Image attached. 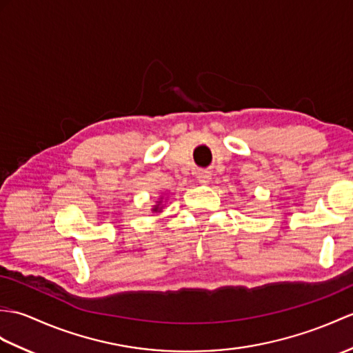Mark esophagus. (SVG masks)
Segmentation results:
<instances>
[{"instance_id": "1", "label": "esophagus", "mask_w": 353, "mask_h": 353, "mask_svg": "<svg viewBox=\"0 0 353 353\" xmlns=\"http://www.w3.org/2000/svg\"><path fill=\"white\" fill-rule=\"evenodd\" d=\"M196 180H199L200 183H203V185H206V183H209L210 182V179H212V174H210V171H208V170H200V171H196Z\"/></svg>"}]
</instances>
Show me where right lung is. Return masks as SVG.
Here are the masks:
<instances>
[{
	"label": "right lung",
	"mask_w": 353,
	"mask_h": 353,
	"mask_svg": "<svg viewBox=\"0 0 353 353\" xmlns=\"http://www.w3.org/2000/svg\"><path fill=\"white\" fill-rule=\"evenodd\" d=\"M161 209H162V208H161V201H158L157 206H154L152 210H153V212H161Z\"/></svg>",
	"instance_id": "obj_1"
}]
</instances>
